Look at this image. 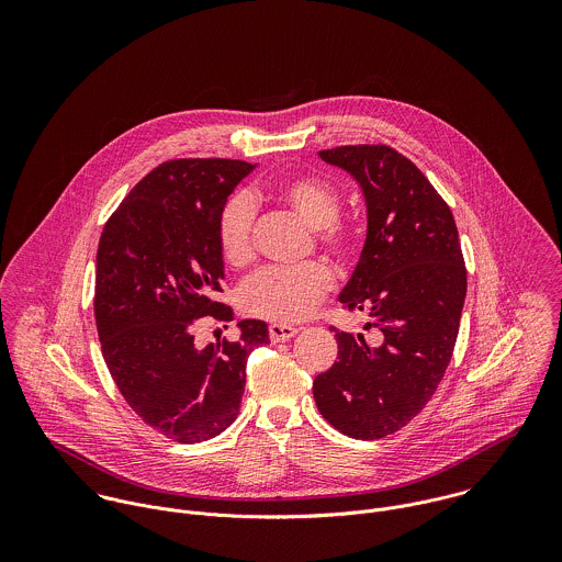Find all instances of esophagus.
Wrapping results in <instances>:
<instances>
[{
	"label": "esophagus",
	"instance_id": "34e87169",
	"mask_svg": "<svg viewBox=\"0 0 562 562\" xmlns=\"http://www.w3.org/2000/svg\"><path fill=\"white\" fill-rule=\"evenodd\" d=\"M268 333H270V339L272 341H285L290 337H294L299 333L296 326H290V324H270L268 326Z\"/></svg>",
	"mask_w": 562,
	"mask_h": 562
}]
</instances>
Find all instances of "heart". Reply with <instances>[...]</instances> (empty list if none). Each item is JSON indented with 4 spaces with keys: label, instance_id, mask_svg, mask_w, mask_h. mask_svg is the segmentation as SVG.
Instances as JSON below:
<instances>
[{
    "label": "heart",
    "instance_id": "obj_1",
    "mask_svg": "<svg viewBox=\"0 0 562 562\" xmlns=\"http://www.w3.org/2000/svg\"><path fill=\"white\" fill-rule=\"evenodd\" d=\"M279 201L292 210L305 225L318 229L316 240L335 259H346L352 250L350 232L337 221L341 199L339 192L321 177H294L279 186ZM252 223L255 201L238 192L218 218V244L225 261L244 268L252 261ZM333 288L330 270L310 261L296 268H263L240 288V307L255 318L272 322H296L310 316Z\"/></svg>",
    "mask_w": 562,
    "mask_h": 562
}]
</instances>
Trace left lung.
I'll return each mask as SVG.
<instances>
[{"instance_id": "8db88e82", "label": "left lung", "mask_w": 562, "mask_h": 562, "mask_svg": "<svg viewBox=\"0 0 562 562\" xmlns=\"http://www.w3.org/2000/svg\"><path fill=\"white\" fill-rule=\"evenodd\" d=\"M346 170L366 199L368 232L339 294L366 312L363 333L335 330L337 361L316 376L322 417L352 439L406 426L435 394L459 335L468 272L454 216L424 172L385 145L318 154Z\"/></svg>"}]
</instances>
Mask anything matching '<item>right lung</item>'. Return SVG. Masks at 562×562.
Masks as SVG:
<instances>
[{"label":"right lung","instance_id":"obj_1","mask_svg":"<svg viewBox=\"0 0 562 562\" xmlns=\"http://www.w3.org/2000/svg\"><path fill=\"white\" fill-rule=\"evenodd\" d=\"M255 164L170 160L125 196L103 227L94 318L105 366L127 404L172 441L221 435L240 413L246 359L268 324L240 321V337L199 346L203 321H234L218 303L225 261L218 218Z\"/></svg>","mask_w":562,"mask_h":562}]
</instances>
